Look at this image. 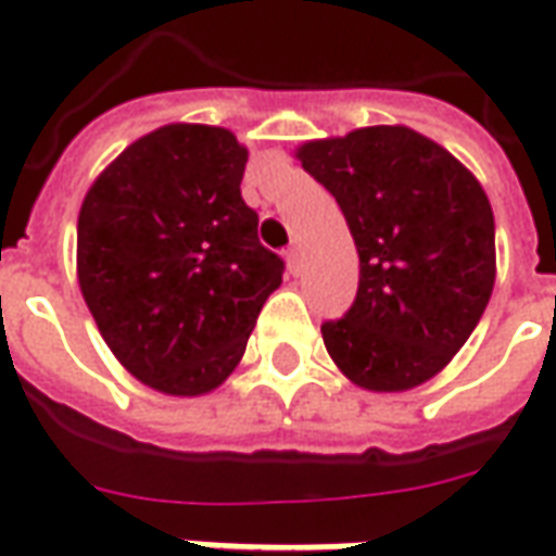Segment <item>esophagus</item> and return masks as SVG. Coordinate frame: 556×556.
Wrapping results in <instances>:
<instances>
[{
  "mask_svg": "<svg viewBox=\"0 0 556 556\" xmlns=\"http://www.w3.org/2000/svg\"><path fill=\"white\" fill-rule=\"evenodd\" d=\"M285 257H287V266H290V271H299V260H302V248H299L296 242H293V245L287 248Z\"/></svg>",
  "mask_w": 556,
  "mask_h": 556,
  "instance_id": "esophagus-1",
  "label": "esophagus"
}]
</instances>
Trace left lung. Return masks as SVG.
Instances as JSON below:
<instances>
[{
  "label": "left lung",
  "instance_id": "8db88e82",
  "mask_svg": "<svg viewBox=\"0 0 556 556\" xmlns=\"http://www.w3.org/2000/svg\"><path fill=\"white\" fill-rule=\"evenodd\" d=\"M302 167L338 200L359 251V290L326 350L371 392H404L443 371L494 290V212L443 146L404 125L311 140Z\"/></svg>",
  "mask_w": 556,
  "mask_h": 556
}]
</instances>
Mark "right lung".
I'll return each instance as SVG.
<instances>
[{
	"instance_id": "add662e5",
	"label": "right lung",
	"mask_w": 556,
	"mask_h": 556,
	"mask_svg": "<svg viewBox=\"0 0 556 556\" xmlns=\"http://www.w3.org/2000/svg\"><path fill=\"white\" fill-rule=\"evenodd\" d=\"M227 128L164 125L101 173L77 218V278L113 356L164 395H203L242 359L285 260L242 200Z\"/></svg>"
}]
</instances>
